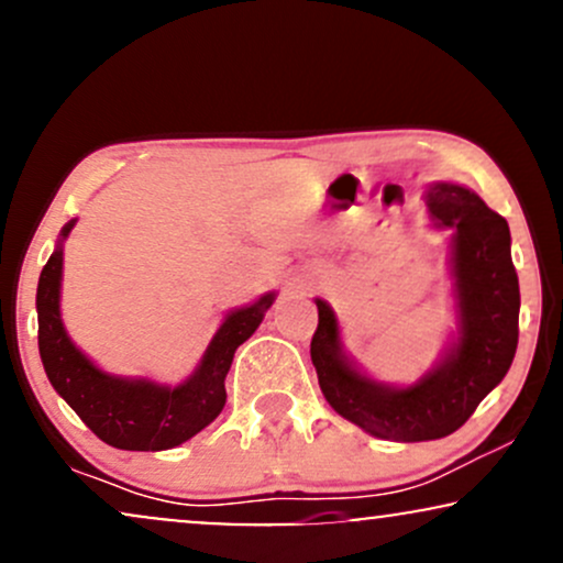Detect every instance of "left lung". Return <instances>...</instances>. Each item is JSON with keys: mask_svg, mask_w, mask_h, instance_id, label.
I'll list each match as a JSON object with an SVG mask.
<instances>
[{"mask_svg": "<svg viewBox=\"0 0 563 563\" xmlns=\"http://www.w3.org/2000/svg\"><path fill=\"white\" fill-rule=\"evenodd\" d=\"M424 202L434 227L453 231L448 274L455 310V332L429 372L411 385L374 379L345 350L334 308L316 297L310 361L323 398L342 419L393 442L440 440L464 427L504 382L519 342V279L506 218L455 181L429 184Z\"/></svg>", "mask_w": 563, "mask_h": 563, "instance_id": "1", "label": "left lung"}]
</instances>
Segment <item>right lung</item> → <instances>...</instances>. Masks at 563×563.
<instances>
[{"mask_svg": "<svg viewBox=\"0 0 563 563\" xmlns=\"http://www.w3.org/2000/svg\"><path fill=\"white\" fill-rule=\"evenodd\" d=\"M76 218L59 231L55 253L38 276V355L55 393L81 416L99 440L118 451H168L202 432L227 406V374L236 347L261 327L276 292L223 316L200 363L178 385H161L147 376H121L99 368L76 342L59 313L63 244Z\"/></svg>", "mask_w": 563, "mask_h": 563, "instance_id": "1", "label": "right lung"}]
</instances>
